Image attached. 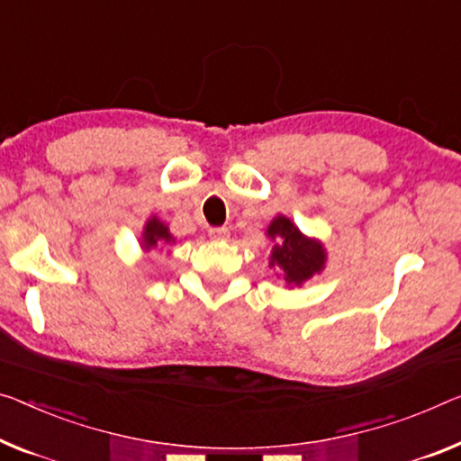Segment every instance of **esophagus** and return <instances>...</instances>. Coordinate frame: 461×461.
Masks as SVG:
<instances>
[{"instance_id": "obj_1", "label": "esophagus", "mask_w": 461, "mask_h": 461, "mask_svg": "<svg viewBox=\"0 0 461 461\" xmlns=\"http://www.w3.org/2000/svg\"><path fill=\"white\" fill-rule=\"evenodd\" d=\"M229 229H226V226H216V229H210V237L212 239H218V240H224V239H229Z\"/></svg>"}]
</instances>
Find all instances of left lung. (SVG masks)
Segmentation results:
<instances>
[{"instance_id": "obj_1", "label": "left lung", "mask_w": 461, "mask_h": 461, "mask_svg": "<svg viewBox=\"0 0 461 461\" xmlns=\"http://www.w3.org/2000/svg\"><path fill=\"white\" fill-rule=\"evenodd\" d=\"M267 235L274 240L272 266L285 272L288 285H301L313 274L321 272L325 261L323 247L317 240L303 237L288 218H274Z\"/></svg>"}]
</instances>
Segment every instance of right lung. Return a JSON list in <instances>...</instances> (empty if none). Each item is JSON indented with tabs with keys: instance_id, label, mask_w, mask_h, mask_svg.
<instances>
[{
	"instance_id": "obj_1",
	"label": "right lung",
	"mask_w": 461,
	"mask_h": 461,
	"mask_svg": "<svg viewBox=\"0 0 461 461\" xmlns=\"http://www.w3.org/2000/svg\"><path fill=\"white\" fill-rule=\"evenodd\" d=\"M162 240L171 243V232H168L167 226L158 218H150L144 229V249H152V247H157V243H162Z\"/></svg>"
}]
</instances>
